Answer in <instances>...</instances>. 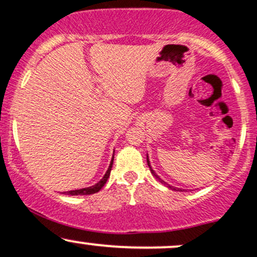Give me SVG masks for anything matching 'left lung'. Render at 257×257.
<instances>
[{
    "mask_svg": "<svg viewBox=\"0 0 257 257\" xmlns=\"http://www.w3.org/2000/svg\"><path fill=\"white\" fill-rule=\"evenodd\" d=\"M148 165H149V167H150L151 172H153V174H154V176H155L156 178H158V180H159V181H160V182H161V183H165V182H164V181H163V180H161V178H160V177H159V176H158V175H156V174H155V172H154V170H153V169H151V166H150V163H149V159H148ZM165 185H166V183H165ZM167 187H169V188H171V190H175V191H177V190H176V188H175V187H172V186H170V185H167Z\"/></svg>",
    "mask_w": 257,
    "mask_h": 257,
    "instance_id": "obj_1",
    "label": "left lung"
}]
</instances>
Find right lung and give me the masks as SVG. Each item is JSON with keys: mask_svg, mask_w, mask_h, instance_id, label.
Returning a JSON list of instances; mask_svg holds the SVG:
<instances>
[{"mask_svg": "<svg viewBox=\"0 0 257 257\" xmlns=\"http://www.w3.org/2000/svg\"><path fill=\"white\" fill-rule=\"evenodd\" d=\"M112 165H113V159H112V161H110L109 167H108L106 175H104L103 178H102V180L99 181L98 183H96V185H94V186H91V187H87V188H81V190L69 191V192H67V194H70V196H83V194H93V193L98 192V191L101 190L102 187H103L104 183L107 182L108 177H109L110 170H112Z\"/></svg>", "mask_w": 257, "mask_h": 257, "instance_id": "1", "label": "right lung"}]
</instances>
